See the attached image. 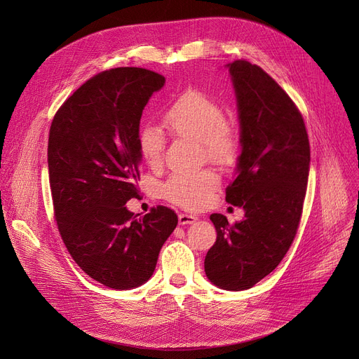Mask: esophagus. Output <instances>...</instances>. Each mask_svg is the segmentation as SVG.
<instances>
[{"instance_id": "1", "label": "esophagus", "mask_w": 359, "mask_h": 359, "mask_svg": "<svg viewBox=\"0 0 359 359\" xmlns=\"http://www.w3.org/2000/svg\"><path fill=\"white\" fill-rule=\"evenodd\" d=\"M198 217L196 215H192V214H180L179 215V224L180 225H189V224H194L196 222Z\"/></svg>"}]
</instances>
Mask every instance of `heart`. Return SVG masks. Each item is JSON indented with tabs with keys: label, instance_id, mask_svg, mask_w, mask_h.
<instances>
[{
	"label": "heart",
	"instance_id": "1",
	"mask_svg": "<svg viewBox=\"0 0 359 359\" xmlns=\"http://www.w3.org/2000/svg\"><path fill=\"white\" fill-rule=\"evenodd\" d=\"M164 122L173 134L201 142L206 160L227 165L238 154L237 130L227 123L224 109L203 91L191 88L182 93L165 111ZM140 154L148 164L160 163L164 135L160 128L145 125L138 134ZM219 186L212 170L191 175H173L163 184L167 201L187 210H196L210 201Z\"/></svg>",
	"mask_w": 359,
	"mask_h": 359
}]
</instances>
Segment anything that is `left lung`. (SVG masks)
<instances>
[{
  "label": "left lung",
  "instance_id": "1",
  "mask_svg": "<svg viewBox=\"0 0 359 359\" xmlns=\"http://www.w3.org/2000/svg\"><path fill=\"white\" fill-rule=\"evenodd\" d=\"M229 68L240 125L234 182L225 201L244 210L230 225L212 214L217 241L205 256V273L221 290L243 291L269 275L297 234L310 172L303 116L260 67L234 61Z\"/></svg>",
  "mask_w": 359,
  "mask_h": 359
}]
</instances>
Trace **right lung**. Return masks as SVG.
<instances>
[{
	"label": "right lung",
	"mask_w": 359,
	"mask_h": 359,
	"mask_svg": "<svg viewBox=\"0 0 359 359\" xmlns=\"http://www.w3.org/2000/svg\"><path fill=\"white\" fill-rule=\"evenodd\" d=\"M164 84L163 75L144 68L100 72L72 94L50 125L56 224L75 263L107 288L145 284L177 225L165 206L138 218L125 205L138 192L142 110Z\"/></svg>",
	"instance_id": "add662e5"
}]
</instances>
